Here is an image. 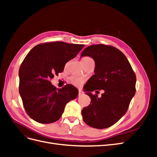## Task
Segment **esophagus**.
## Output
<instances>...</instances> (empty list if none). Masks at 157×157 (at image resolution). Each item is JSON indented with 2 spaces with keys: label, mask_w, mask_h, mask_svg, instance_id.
Listing matches in <instances>:
<instances>
[{
  "label": "esophagus",
  "mask_w": 157,
  "mask_h": 157,
  "mask_svg": "<svg viewBox=\"0 0 157 157\" xmlns=\"http://www.w3.org/2000/svg\"><path fill=\"white\" fill-rule=\"evenodd\" d=\"M83 92L82 91V90H78V96H82V95L83 94Z\"/></svg>",
  "instance_id": "obj_1"
}]
</instances>
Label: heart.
<instances>
[{"mask_svg": "<svg viewBox=\"0 0 157 157\" xmlns=\"http://www.w3.org/2000/svg\"><path fill=\"white\" fill-rule=\"evenodd\" d=\"M90 59H92L91 58H90V57H84V58L82 59V63H83ZM69 80H70V82L71 84L77 87L81 86V85L83 84V82H84V78H82V77H77V76H72Z\"/></svg>", "mask_w": 157, "mask_h": 157, "instance_id": "obj_1", "label": "heart"}]
</instances>
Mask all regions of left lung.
<instances>
[{
    "instance_id": "1",
    "label": "left lung",
    "mask_w": 157,
    "mask_h": 157,
    "mask_svg": "<svg viewBox=\"0 0 157 157\" xmlns=\"http://www.w3.org/2000/svg\"><path fill=\"white\" fill-rule=\"evenodd\" d=\"M80 56L91 57L96 64L95 75L84 86L91 102L82 110L83 120L98 129L110 127L126 113L134 96L136 74L125 55L112 46H89ZM98 89L104 90L101 98L91 93Z\"/></svg>"
}]
</instances>
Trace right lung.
<instances>
[{"instance_id":"1","label":"right lung","mask_w":157,"mask_h":157,"mask_svg":"<svg viewBox=\"0 0 157 157\" xmlns=\"http://www.w3.org/2000/svg\"><path fill=\"white\" fill-rule=\"evenodd\" d=\"M84 44L45 42L27 54L19 69V92L27 114L41 124L58 121L69 101L77 97V88L66 84L58 89L51 84L63 72L65 63L75 58Z\"/></svg>"}]
</instances>
